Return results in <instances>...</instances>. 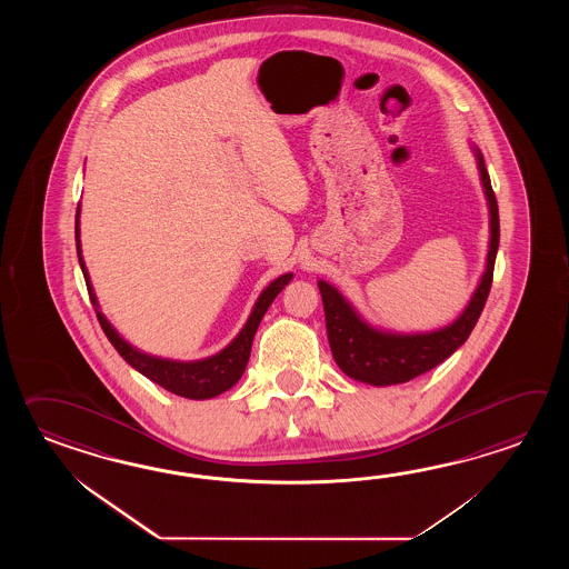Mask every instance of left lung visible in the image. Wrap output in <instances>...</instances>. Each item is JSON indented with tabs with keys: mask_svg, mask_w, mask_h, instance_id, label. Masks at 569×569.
Instances as JSON below:
<instances>
[{
	"mask_svg": "<svg viewBox=\"0 0 569 569\" xmlns=\"http://www.w3.org/2000/svg\"><path fill=\"white\" fill-rule=\"evenodd\" d=\"M472 148L490 211V243L482 279L473 290L472 299L468 301L456 321L439 327L436 331L421 333H397L378 329L370 326L336 287H331L326 280L317 282L326 309L327 338L333 360L341 368V372L353 380L372 387L409 382L412 378L436 368L437 363L443 362L463 346L466 339L470 338L473 326L478 323V317L482 315L483 305L492 287V272L500 240V221L498 203L488 170L483 164L482 152L476 146Z\"/></svg>",
	"mask_w": 569,
	"mask_h": 569,
	"instance_id": "obj_1",
	"label": "left lung"
}]
</instances>
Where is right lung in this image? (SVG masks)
<instances>
[{
	"label": "right lung",
	"instance_id": "add662e5",
	"mask_svg": "<svg viewBox=\"0 0 569 569\" xmlns=\"http://www.w3.org/2000/svg\"><path fill=\"white\" fill-rule=\"evenodd\" d=\"M79 216H81V206L77 207V218H74V240H77V256H79V264L86 277L87 290H89V299L96 307L97 319L99 326L103 329V333L108 336L111 346L118 350L121 358L136 368L140 375L150 378L152 382H157L158 387L167 388L172 395H179L184 399L206 400L218 397L221 392L230 390L240 378L250 360V350H252V341H254L256 329L260 326L262 317L268 311V307L277 299L280 290L289 284L292 274L287 272L279 279L272 280L267 289L260 292L258 301L254 302V309L248 317L242 331L233 338L230 346H226L223 350L218 351L216 356H209L203 360H194V362H179V360H167V358H157L144 351L133 348L132 343H128L116 331V327L109 323L106 315L101 313L99 302H97L96 290L89 280L86 260L81 254V238H79Z\"/></svg>",
	"mask_w": 569,
	"mask_h": 569
}]
</instances>
